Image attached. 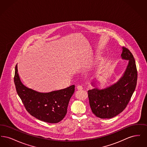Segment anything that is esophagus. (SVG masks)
I'll list each match as a JSON object with an SVG mask.
<instances>
[{"mask_svg":"<svg viewBox=\"0 0 147 147\" xmlns=\"http://www.w3.org/2000/svg\"><path fill=\"white\" fill-rule=\"evenodd\" d=\"M77 89L81 90L83 89V86H82V85H78V86H77Z\"/></svg>","mask_w":147,"mask_h":147,"instance_id":"34e87169","label":"esophagus"}]
</instances>
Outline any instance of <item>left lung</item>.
Here are the masks:
<instances>
[{"label":"left lung","mask_w":147,"mask_h":147,"mask_svg":"<svg viewBox=\"0 0 147 147\" xmlns=\"http://www.w3.org/2000/svg\"><path fill=\"white\" fill-rule=\"evenodd\" d=\"M121 57L128 60L123 76L118 82L102 90L97 88L88 91L89 104L92 113L100 119H111L122 112L135 90L137 70L131 52L122 47Z\"/></svg>","instance_id":"8db88e82"}]
</instances>
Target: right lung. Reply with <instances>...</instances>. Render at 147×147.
I'll list each match as a JSON object with an SVG mask.
<instances>
[{
  "label": "right lung",
  "mask_w": 147,
  "mask_h": 147,
  "mask_svg": "<svg viewBox=\"0 0 147 147\" xmlns=\"http://www.w3.org/2000/svg\"><path fill=\"white\" fill-rule=\"evenodd\" d=\"M14 84L16 92L26 111L35 118L50 123L62 121L67 112L70 98L75 86L48 93H41L28 89L20 81L15 66Z\"/></svg>",
  "instance_id": "right-lung-1"
}]
</instances>
